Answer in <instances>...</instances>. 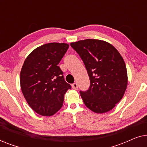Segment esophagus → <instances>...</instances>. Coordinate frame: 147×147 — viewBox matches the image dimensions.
Instances as JSON below:
<instances>
[{
	"instance_id": "obj_1",
	"label": "esophagus",
	"mask_w": 147,
	"mask_h": 147,
	"mask_svg": "<svg viewBox=\"0 0 147 147\" xmlns=\"http://www.w3.org/2000/svg\"><path fill=\"white\" fill-rule=\"evenodd\" d=\"M72 88L74 90H77L78 89V84L77 83H74L72 84Z\"/></svg>"
}]
</instances>
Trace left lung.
Instances as JSON below:
<instances>
[{
  "label": "left lung",
  "mask_w": 147,
  "mask_h": 147,
  "mask_svg": "<svg viewBox=\"0 0 147 147\" xmlns=\"http://www.w3.org/2000/svg\"><path fill=\"white\" fill-rule=\"evenodd\" d=\"M87 69L90 85L80 91L85 105L96 113L111 110L120 101L128 84L124 59L111 44L98 39L71 43Z\"/></svg>",
  "instance_id": "1"
}]
</instances>
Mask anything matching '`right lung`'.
I'll return each instance as SVG.
<instances>
[{"label":"right lung","mask_w":147,"mask_h":147,"mask_svg":"<svg viewBox=\"0 0 147 147\" xmlns=\"http://www.w3.org/2000/svg\"><path fill=\"white\" fill-rule=\"evenodd\" d=\"M69 48L67 43H49L33 50L26 58L20 74L24 97L41 116H51L63 105L64 94L71 89L58 66Z\"/></svg>","instance_id":"obj_1"}]
</instances>
